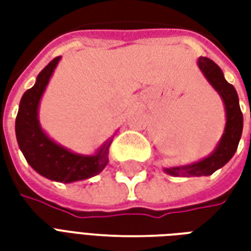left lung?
I'll return each instance as SVG.
<instances>
[{
  "label": "left lung",
  "mask_w": 251,
  "mask_h": 251,
  "mask_svg": "<svg viewBox=\"0 0 251 251\" xmlns=\"http://www.w3.org/2000/svg\"><path fill=\"white\" fill-rule=\"evenodd\" d=\"M200 71L203 72L205 79L210 82L215 91L221 95L222 100L226 109V127L222 136L221 141L216 145L215 151L211 153L208 157L200 160L198 163L183 165V167H172L164 168L165 174L171 176H208L215 171L222 168L226 163H228L234 153L237 152L238 144L242 136L243 129V115L239 107L238 94L232 84L225 79L223 72L219 66L214 63L208 57H199L198 60Z\"/></svg>",
  "instance_id": "left-lung-1"
}]
</instances>
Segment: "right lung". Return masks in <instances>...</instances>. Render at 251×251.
Segmentation results:
<instances>
[{
	"mask_svg": "<svg viewBox=\"0 0 251 251\" xmlns=\"http://www.w3.org/2000/svg\"><path fill=\"white\" fill-rule=\"evenodd\" d=\"M59 60L60 56L48 63L37 75L35 86L23 95L16 118V137L25 160L37 174L53 181L72 183L90 179L103 171L109 163L107 154L113 140L106 141L93 156H83L60 147L43 131L39 103Z\"/></svg>",
	"mask_w": 251,
	"mask_h": 251,
	"instance_id": "right-lung-1",
	"label": "right lung"
}]
</instances>
